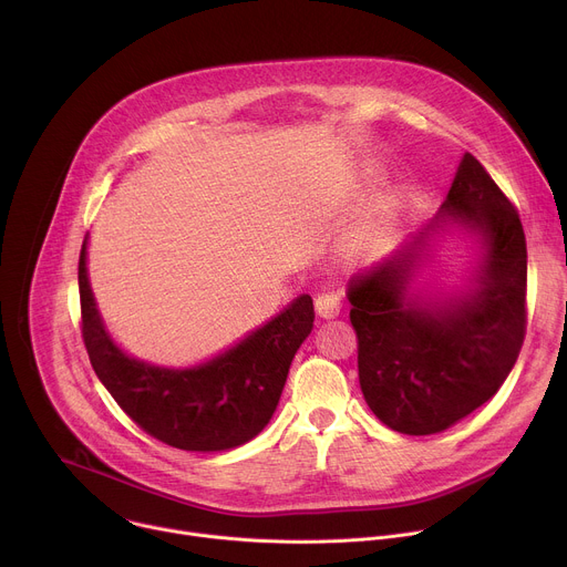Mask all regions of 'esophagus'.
I'll list each match as a JSON object with an SVG mask.
<instances>
[{"label": "esophagus", "mask_w": 567, "mask_h": 567, "mask_svg": "<svg viewBox=\"0 0 567 567\" xmlns=\"http://www.w3.org/2000/svg\"><path fill=\"white\" fill-rule=\"evenodd\" d=\"M313 305H316V313L320 318H337L341 311V293L334 289H322L313 298Z\"/></svg>", "instance_id": "34e87169"}]
</instances>
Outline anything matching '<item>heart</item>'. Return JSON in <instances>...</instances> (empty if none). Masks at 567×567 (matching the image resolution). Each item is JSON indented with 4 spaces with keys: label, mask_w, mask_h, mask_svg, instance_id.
Listing matches in <instances>:
<instances>
[{
    "label": "heart",
    "mask_w": 567,
    "mask_h": 567,
    "mask_svg": "<svg viewBox=\"0 0 567 567\" xmlns=\"http://www.w3.org/2000/svg\"><path fill=\"white\" fill-rule=\"evenodd\" d=\"M392 217H394L392 199L390 197H377L365 210V237L377 239V237L385 235L388 228L392 226Z\"/></svg>",
    "instance_id": "b5f03b06"
}]
</instances>
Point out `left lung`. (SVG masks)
<instances>
[{"label": "left lung", "instance_id": "obj_1", "mask_svg": "<svg viewBox=\"0 0 567 567\" xmlns=\"http://www.w3.org/2000/svg\"><path fill=\"white\" fill-rule=\"evenodd\" d=\"M449 223L481 235L474 282L417 301L408 282ZM348 298L370 411L403 435L446 431L498 392L525 341L527 245L518 210L466 152L437 217L390 258L354 274Z\"/></svg>", "mask_w": 567, "mask_h": 567}]
</instances>
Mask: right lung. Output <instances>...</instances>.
I'll return each mask as SVG.
<instances>
[{"mask_svg": "<svg viewBox=\"0 0 567 567\" xmlns=\"http://www.w3.org/2000/svg\"><path fill=\"white\" fill-rule=\"evenodd\" d=\"M78 287L94 372L138 429L184 451H226L254 440L269 424L293 354L313 328V302L302 293L219 357L186 370L158 368L127 357L105 332L87 278V237Z\"/></svg>", "mask_w": 567, "mask_h": 567, "instance_id": "1", "label": "right lung"}]
</instances>
